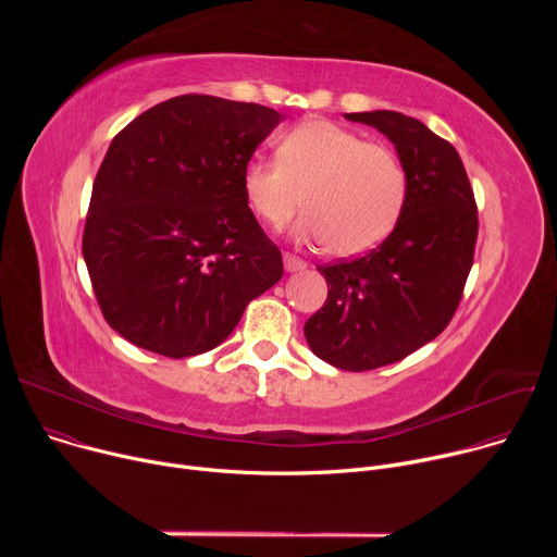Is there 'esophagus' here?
Here are the masks:
<instances>
[{
	"label": "esophagus",
	"mask_w": 557,
	"mask_h": 557,
	"mask_svg": "<svg viewBox=\"0 0 557 557\" xmlns=\"http://www.w3.org/2000/svg\"><path fill=\"white\" fill-rule=\"evenodd\" d=\"M282 258H284V269H286L288 273H297V271H304V269H306V262L299 260V258L293 256V253H284Z\"/></svg>",
	"instance_id": "34e87169"
}]
</instances>
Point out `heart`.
I'll return each instance as SVG.
<instances>
[{"label":"heart","instance_id":"heart-1","mask_svg":"<svg viewBox=\"0 0 557 557\" xmlns=\"http://www.w3.org/2000/svg\"><path fill=\"white\" fill-rule=\"evenodd\" d=\"M249 207L267 226H295L301 240L331 245L337 256L374 249L401 218L408 176L396 153L344 125L310 119L286 132L277 161H251L243 174Z\"/></svg>","mask_w":557,"mask_h":557}]
</instances>
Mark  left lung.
Masks as SVG:
<instances>
[{
    "mask_svg": "<svg viewBox=\"0 0 557 557\" xmlns=\"http://www.w3.org/2000/svg\"><path fill=\"white\" fill-rule=\"evenodd\" d=\"M379 129L408 176L399 222L366 256L317 267L329 297L304 324L310 350L339 370L401 361L449 324L479 235L473 191L454 145L401 112L344 114Z\"/></svg>",
    "mask_w": 557,
    "mask_h": 557,
    "instance_id": "8db88e82",
    "label": "left lung"
}]
</instances>
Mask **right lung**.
I'll return each instance as SVG.
<instances>
[{
    "label": "right lung",
    "mask_w": 557,
    "mask_h": 557,
    "mask_svg": "<svg viewBox=\"0 0 557 557\" xmlns=\"http://www.w3.org/2000/svg\"><path fill=\"white\" fill-rule=\"evenodd\" d=\"M280 121L258 103L185 95L114 136L92 187L84 258L121 337L172 359L207 352L282 280V253L243 189Z\"/></svg>",
    "instance_id": "right-lung-1"
}]
</instances>
